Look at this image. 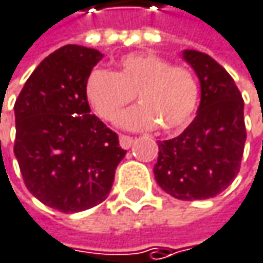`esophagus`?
Masks as SVG:
<instances>
[{"label": "esophagus", "mask_w": 263, "mask_h": 263, "mask_svg": "<svg viewBox=\"0 0 263 263\" xmlns=\"http://www.w3.org/2000/svg\"><path fill=\"white\" fill-rule=\"evenodd\" d=\"M119 144L122 148H130L132 144H133V138L132 136H127V135H121L119 136Z\"/></svg>", "instance_id": "34e87169"}]
</instances>
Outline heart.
Wrapping results in <instances>:
<instances>
[{
    "label": "heart",
    "mask_w": 263,
    "mask_h": 263,
    "mask_svg": "<svg viewBox=\"0 0 263 263\" xmlns=\"http://www.w3.org/2000/svg\"><path fill=\"white\" fill-rule=\"evenodd\" d=\"M86 99L104 121H113L136 94L141 105L122 113L118 124L128 130L159 125L164 133L183 130L198 104V83L183 66L156 54H128L118 62L116 72L92 69L86 79Z\"/></svg>",
    "instance_id": "obj_1"
}]
</instances>
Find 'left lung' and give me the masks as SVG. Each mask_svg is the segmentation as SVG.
I'll list each match as a JSON object with an SVG mask.
<instances>
[{
    "label": "left lung",
    "mask_w": 263,
    "mask_h": 263,
    "mask_svg": "<svg viewBox=\"0 0 263 263\" xmlns=\"http://www.w3.org/2000/svg\"><path fill=\"white\" fill-rule=\"evenodd\" d=\"M183 59L200 80V105L180 136L158 142L153 174L159 187L178 200H206L224 191L240 171L247 139L243 99L212 57L186 49Z\"/></svg>",
    "instance_id": "left-lung-1"
}]
</instances>
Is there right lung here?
I'll list each match as a JSON object with an SVG mask.
<instances>
[{
    "label": "right lung",
    "instance_id": "1",
    "mask_svg": "<svg viewBox=\"0 0 263 263\" xmlns=\"http://www.w3.org/2000/svg\"><path fill=\"white\" fill-rule=\"evenodd\" d=\"M102 57L79 45L57 49L30 74L13 107V152L24 184L65 214L102 203L127 153L86 99V79Z\"/></svg>",
    "mask_w": 263,
    "mask_h": 263
}]
</instances>
